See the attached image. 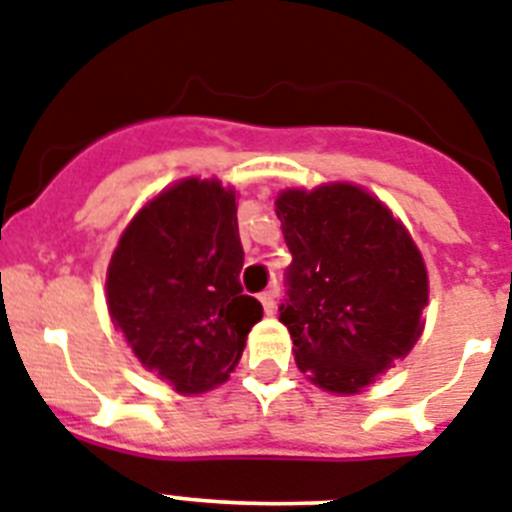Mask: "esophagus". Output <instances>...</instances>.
<instances>
[{"label": "esophagus", "instance_id": "1", "mask_svg": "<svg viewBox=\"0 0 512 512\" xmlns=\"http://www.w3.org/2000/svg\"><path fill=\"white\" fill-rule=\"evenodd\" d=\"M259 300L261 305H264L266 313H274V292H261Z\"/></svg>", "mask_w": 512, "mask_h": 512}]
</instances>
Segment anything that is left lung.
I'll use <instances>...</instances> for the list:
<instances>
[{
    "mask_svg": "<svg viewBox=\"0 0 512 512\" xmlns=\"http://www.w3.org/2000/svg\"><path fill=\"white\" fill-rule=\"evenodd\" d=\"M292 264L279 321L313 386L355 396L425 331L430 279L404 222L357 183L285 189L274 199Z\"/></svg>",
    "mask_w": 512,
    "mask_h": 512,
    "instance_id": "1",
    "label": "left lung"
}]
</instances>
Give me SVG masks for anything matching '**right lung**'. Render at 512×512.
I'll return each instance as SVG.
<instances>
[{"mask_svg": "<svg viewBox=\"0 0 512 512\" xmlns=\"http://www.w3.org/2000/svg\"><path fill=\"white\" fill-rule=\"evenodd\" d=\"M233 186L181 178L142 204L106 272V300L126 347L181 396L222 386L264 308L243 295Z\"/></svg>", "mask_w": 512, "mask_h": 512, "instance_id": "right-lung-1", "label": "right lung"}]
</instances>
